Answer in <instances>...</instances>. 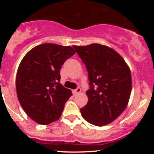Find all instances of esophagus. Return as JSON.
I'll use <instances>...</instances> for the list:
<instances>
[{
    "label": "esophagus",
    "mask_w": 154,
    "mask_h": 154,
    "mask_svg": "<svg viewBox=\"0 0 154 154\" xmlns=\"http://www.w3.org/2000/svg\"><path fill=\"white\" fill-rule=\"evenodd\" d=\"M80 92H81V88H77V89L73 90V91H72V93H73V94L75 95L78 94V93H80Z\"/></svg>",
    "instance_id": "esophagus-1"
}]
</instances>
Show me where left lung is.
Segmentation results:
<instances>
[{
    "mask_svg": "<svg viewBox=\"0 0 154 154\" xmlns=\"http://www.w3.org/2000/svg\"><path fill=\"white\" fill-rule=\"evenodd\" d=\"M73 47L85 64L89 79L88 101L80 109L81 114L92 125L105 126L128 106L132 90L130 68L116 51L106 45Z\"/></svg>",
    "mask_w": 154,
    "mask_h": 154,
    "instance_id": "1",
    "label": "left lung"
}]
</instances>
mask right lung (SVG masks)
<instances>
[{
	"label": "right lung",
	"instance_id": "obj_1",
	"mask_svg": "<svg viewBox=\"0 0 154 154\" xmlns=\"http://www.w3.org/2000/svg\"><path fill=\"white\" fill-rule=\"evenodd\" d=\"M75 54L71 46L44 43L33 48L22 59L16 77L17 97L35 122L49 125L61 116L72 93L60 83V70Z\"/></svg>",
	"mask_w": 154,
	"mask_h": 154
}]
</instances>
